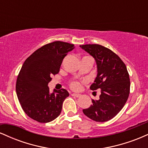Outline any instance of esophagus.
Here are the masks:
<instances>
[{"mask_svg":"<svg viewBox=\"0 0 148 148\" xmlns=\"http://www.w3.org/2000/svg\"><path fill=\"white\" fill-rule=\"evenodd\" d=\"M72 96L76 97H79L81 96V94H79V93H72Z\"/></svg>","mask_w":148,"mask_h":148,"instance_id":"34e87169","label":"esophagus"}]
</instances>
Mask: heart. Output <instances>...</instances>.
<instances>
[{"label":"heart","mask_w":148,"mask_h":148,"mask_svg":"<svg viewBox=\"0 0 148 148\" xmlns=\"http://www.w3.org/2000/svg\"><path fill=\"white\" fill-rule=\"evenodd\" d=\"M71 86H72V88H73V89L77 90V89H79L81 85H80L79 82H74V83H72V85H71Z\"/></svg>","instance_id":"obj_1"}]
</instances>
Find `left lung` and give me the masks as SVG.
Returning a JSON list of instances; mask_svg holds the SVG:
<instances>
[{"mask_svg": "<svg viewBox=\"0 0 148 148\" xmlns=\"http://www.w3.org/2000/svg\"><path fill=\"white\" fill-rule=\"evenodd\" d=\"M95 59L97 76L90 88L101 90L98 100L83 110L86 116L96 122H106L125 106L130 95V80L125 64L109 49L99 45H80Z\"/></svg>", "mask_w": 148, "mask_h": 148, "instance_id": "left-lung-1", "label": "left lung"}]
</instances>
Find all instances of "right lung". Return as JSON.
<instances>
[{"label": "right lung", "instance_id": "obj_1", "mask_svg": "<svg viewBox=\"0 0 148 148\" xmlns=\"http://www.w3.org/2000/svg\"><path fill=\"white\" fill-rule=\"evenodd\" d=\"M74 45L57 41L35 51L22 65L16 80V92L23 110L30 118L46 123L60 114L62 103L69 95L65 89L49 91L53 74L60 71L62 60Z\"/></svg>", "mask_w": 148, "mask_h": 148}]
</instances>
